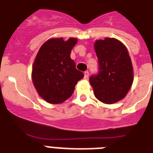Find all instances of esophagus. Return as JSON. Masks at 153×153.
<instances>
[{"label": "esophagus", "mask_w": 153, "mask_h": 153, "mask_svg": "<svg viewBox=\"0 0 153 153\" xmlns=\"http://www.w3.org/2000/svg\"><path fill=\"white\" fill-rule=\"evenodd\" d=\"M89 78V71H86L84 72V79H88Z\"/></svg>", "instance_id": "obj_1"}]
</instances>
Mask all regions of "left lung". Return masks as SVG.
Wrapping results in <instances>:
<instances>
[{"mask_svg":"<svg viewBox=\"0 0 153 153\" xmlns=\"http://www.w3.org/2000/svg\"><path fill=\"white\" fill-rule=\"evenodd\" d=\"M98 71L90 77V82L98 100L113 104L121 100L133 82V70L128 51L114 38L97 40L94 44Z\"/></svg>","mask_w":153,"mask_h":153,"instance_id":"left-lung-1","label":"left lung"}]
</instances>
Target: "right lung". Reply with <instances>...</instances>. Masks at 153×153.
<instances>
[{"mask_svg":"<svg viewBox=\"0 0 153 153\" xmlns=\"http://www.w3.org/2000/svg\"><path fill=\"white\" fill-rule=\"evenodd\" d=\"M77 39H51L39 48L32 67V82L39 96L51 104L62 103L72 95L84 77L71 59Z\"/></svg>","mask_w":153,"mask_h":153,"instance_id":"right-lung-1","label":"right lung"}]
</instances>
